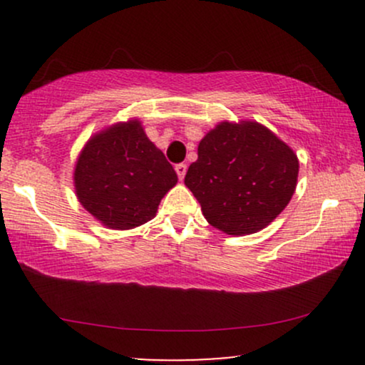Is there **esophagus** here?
<instances>
[{
  "instance_id": "1",
  "label": "esophagus",
  "mask_w": 365,
  "mask_h": 365,
  "mask_svg": "<svg viewBox=\"0 0 365 365\" xmlns=\"http://www.w3.org/2000/svg\"><path fill=\"white\" fill-rule=\"evenodd\" d=\"M175 171H177L178 178L183 180V178H185V173H187V165H183V163H180V165L175 166Z\"/></svg>"
}]
</instances>
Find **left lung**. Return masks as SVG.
I'll list each match as a JSON object with an SVG mask.
<instances>
[{"instance_id":"obj_1","label":"left lung","mask_w":365,"mask_h":365,"mask_svg":"<svg viewBox=\"0 0 365 365\" xmlns=\"http://www.w3.org/2000/svg\"><path fill=\"white\" fill-rule=\"evenodd\" d=\"M197 156L185 185L207 223L228 235L266 228L297 188L299 158L257 121H221L199 142Z\"/></svg>"}]
</instances>
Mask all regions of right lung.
<instances>
[{"instance_id": "right-lung-1", "label": "right lung", "mask_w": 365, "mask_h": 365, "mask_svg": "<svg viewBox=\"0 0 365 365\" xmlns=\"http://www.w3.org/2000/svg\"><path fill=\"white\" fill-rule=\"evenodd\" d=\"M178 177L137 118L99 130L73 170L78 202L103 226L132 230L148 223Z\"/></svg>"}]
</instances>
